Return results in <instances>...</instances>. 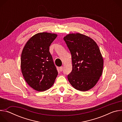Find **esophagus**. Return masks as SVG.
Returning a JSON list of instances; mask_svg holds the SVG:
<instances>
[{
  "label": "esophagus",
  "mask_w": 122,
  "mask_h": 122,
  "mask_svg": "<svg viewBox=\"0 0 122 122\" xmlns=\"http://www.w3.org/2000/svg\"><path fill=\"white\" fill-rule=\"evenodd\" d=\"M63 66H60V67H59V70H60V71H63Z\"/></svg>",
  "instance_id": "1"
}]
</instances>
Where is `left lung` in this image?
I'll use <instances>...</instances> for the list:
<instances>
[{
    "label": "left lung",
    "mask_w": 122,
    "mask_h": 122,
    "mask_svg": "<svg viewBox=\"0 0 122 122\" xmlns=\"http://www.w3.org/2000/svg\"><path fill=\"white\" fill-rule=\"evenodd\" d=\"M71 55L72 70L67 79L73 87L81 91L92 88L101 76L103 59L98 46L84 35L70 34L64 38Z\"/></svg>",
    "instance_id": "obj_1"
}]
</instances>
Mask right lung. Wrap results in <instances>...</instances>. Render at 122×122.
<instances>
[{"instance_id":"add662e5","label":"right lung","mask_w":122,"mask_h":122,"mask_svg":"<svg viewBox=\"0 0 122 122\" xmlns=\"http://www.w3.org/2000/svg\"><path fill=\"white\" fill-rule=\"evenodd\" d=\"M57 35L38 33L25 45L21 55V67L27 84L37 91H43L53 85L58 71L49 51Z\"/></svg>"}]
</instances>
